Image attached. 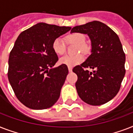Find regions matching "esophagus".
Returning <instances> with one entry per match:
<instances>
[{
    "label": "esophagus",
    "mask_w": 133,
    "mask_h": 133,
    "mask_svg": "<svg viewBox=\"0 0 133 133\" xmlns=\"http://www.w3.org/2000/svg\"><path fill=\"white\" fill-rule=\"evenodd\" d=\"M68 70L70 72H72V67L68 66Z\"/></svg>",
    "instance_id": "34e87169"
}]
</instances>
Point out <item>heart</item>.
<instances>
[{"label": "heart", "instance_id": "b5f03b06", "mask_svg": "<svg viewBox=\"0 0 133 133\" xmlns=\"http://www.w3.org/2000/svg\"><path fill=\"white\" fill-rule=\"evenodd\" d=\"M65 40L68 43L77 45L76 52H81L83 53H88L90 50V45L85 42V36L84 34L79 32H74L67 35ZM52 49L54 52L58 55H63L65 54L66 48L64 41L61 38H56L52 42ZM84 56L81 53H78L72 56H65L60 59L61 64L65 65L68 66L72 67L76 65L83 62Z\"/></svg>", "mask_w": 133, "mask_h": 133}]
</instances>
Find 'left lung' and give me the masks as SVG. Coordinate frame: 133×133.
Returning <instances> with one entry per match:
<instances>
[{"mask_svg": "<svg viewBox=\"0 0 133 133\" xmlns=\"http://www.w3.org/2000/svg\"><path fill=\"white\" fill-rule=\"evenodd\" d=\"M71 32L87 34L92 43V54L72 70L78 77L75 85L79 97L92 105L107 103L119 91L126 73V56L119 36L97 21L75 26Z\"/></svg>", "mask_w": 133, "mask_h": 133, "instance_id": "obj_1", "label": "left lung"}]
</instances>
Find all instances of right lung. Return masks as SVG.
Here are the masks:
<instances>
[{
    "mask_svg": "<svg viewBox=\"0 0 133 133\" xmlns=\"http://www.w3.org/2000/svg\"><path fill=\"white\" fill-rule=\"evenodd\" d=\"M70 29L39 23L18 36L9 53L7 76L16 97L27 107L47 109L60 97L68 68L63 64L52 68L58 58L52 45Z\"/></svg>",
    "mask_w": 133,
    "mask_h": 133,
    "instance_id": "obj_1",
    "label": "right lung"
}]
</instances>
